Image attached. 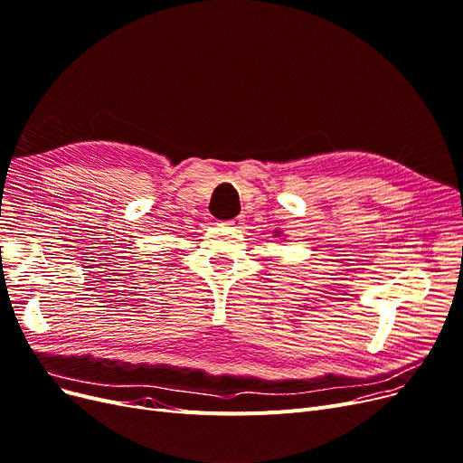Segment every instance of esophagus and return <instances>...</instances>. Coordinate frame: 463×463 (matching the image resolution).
I'll list each match as a JSON object with an SVG mask.
<instances>
[{"mask_svg":"<svg viewBox=\"0 0 463 463\" xmlns=\"http://www.w3.org/2000/svg\"><path fill=\"white\" fill-rule=\"evenodd\" d=\"M242 223H244V217H242V215H236V217L225 221V225L234 227V229H240V227H242Z\"/></svg>","mask_w":463,"mask_h":463,"instance_id":"34e87169","label":"esophagus"}]
</instances>
